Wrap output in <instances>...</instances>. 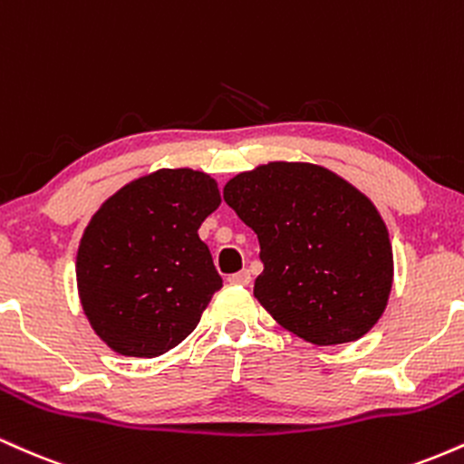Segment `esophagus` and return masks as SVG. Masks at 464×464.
Segmentation results:
<instances>
[{"instance_id":"obj_1","label":"esophagus","mask_w":464,"mask_h":464,"mask_svg":"<svg viewBox=\"0 0 464 464\" xmlns=\"http://www.w3.org/2000/svg\"><path fill=\"white\" fill-rule=\"evenodd\" d=\"M228 281L237 285H248L250 284V273L248 270H239L236 275H228Z\"/></svg>"}]
</instances>
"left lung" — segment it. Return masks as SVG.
I'll return each instance as SVG.
<instances>
[{"mask_svg":"<svg viewBox=\"0 0 464 464\" xmlns=\"http://www.w3.org/2000/svg\"><path fill=\"white\" fill-rule=\"evenodd\" d=\"M225 202L259 239L255 296L287 332L327 347L380 321L392 248L372 202L312 163L275 161L225 185Z\"/></svg>","mask_w":464,"mask_h":464,"instance_id":"1","label":"left lung"}]
</instances>
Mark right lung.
Returning a JSON list of instances; mask_svg holds the SVG:
<instances>
[{
	"label": "right lung",
	"instance_id": "add662e5",
	"mask_svg": "<svg viewBox=\"0 0 464 464\" xmlns=\"http://www.w3.org/2000/svg\"><path fill=\"white\" fill-rule=\"evenodd\" d=\"M218 205L207 174L159 169L124 185L92 218L78 248L80 303L117 353L157 358L194 332L222 287L198 237Z\"/></svg>",
	"mask_w": 464,
	"mask_h": 464
}]
</instances>
